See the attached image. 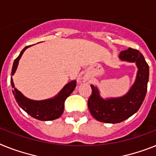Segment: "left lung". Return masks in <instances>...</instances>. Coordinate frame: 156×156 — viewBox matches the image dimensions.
<instances>
[{
  "label": "left lung",
  "mask_w": 156,
  "mask_h": 156,
  "mask_svg": "<svg viewBox=\"0 0 156 156\" xmlns=\"http://www.w3.org/2000/svg\"><path fill=\"white\" fill-rule=\"evenodd\" d=\"M119 58L136 63L138 68L136 78L128 93L118 98H101L98 87L90 86L92 94L88 100V108L91 115L101 122L116 124L129 118L139 110L146 96L149 66L144 57L138 50L129 48L120 52Z\"/></svg>",
  "instance_id": "8db88e82"
}]
</instances>
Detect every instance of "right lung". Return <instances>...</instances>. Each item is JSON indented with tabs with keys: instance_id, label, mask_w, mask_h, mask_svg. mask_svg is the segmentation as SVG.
I'll use <instances>...</instances> for the list:
<instances>
[{
	"instance_id": "right-lung-1",
	"label": "right lung",
	"mask_w": 156,
	"mask_h": 156,
	"mask_svg": "<svg viewBox=\"0 0 156 156\" xmlns=\"http://www.w3.org/2000/svg\"><path fill=\"white\" fill-rule=\"evenodd\" d=\"M30 46H27L23 48L19 56L14 60L13 66L12 69V76L14 75L16 70L17 69L19 61L21 58L23 53ZM11 85L12 87L13 88L12 94H13L16 102L18 103L20 107L25 111L27 114H29L34 118L47 121V120H55L61 116L64 110V102L67 97L70 96L75 89L76 81L73 80L68 82L67 84L61 90V91L54 98L41 101L31 100V99L26 98L20 91H19L16 88L12 77Z\"/></svg>"
}]
</instances>
